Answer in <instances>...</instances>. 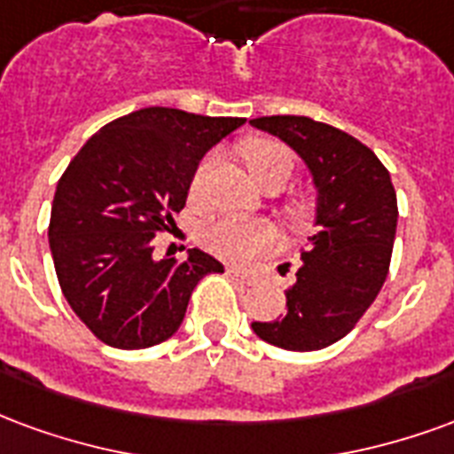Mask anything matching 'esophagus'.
I'll use <instances>...</instances> for the list:
<instances>
[{"label": "esophagus", "mask_w": 454, "mask_h": 454, "mask_svg": "<svg viewBox=\"0 0 454 454\" xmlns=\"http://www.w3.org/2000/svg\"><path fill=\"white\" fill-rule=\"evenodd\" d=\"M224 273H227V278L234 280L237 286H254V283H256V278L249 276V273H244V270H239V268H227Z\"/></svg>", "instance_id": "obj_1"}]
</instances>
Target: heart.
I'll return each mask as SVG.
<instances>
[{"label":"heart","instance_id":"1","mask_svg":"<svg viewBox=\"0 0 454 454\" xmlns=\"http://www.w3.org/2000/svg\"><path fill=\"white\" fill-rule=\"evenodd\" d=\"M237 154L247 164L251 178L261 188L268 186V184L286 186V181L295 168L293 150L286 142L273 140V137H244L237 145ZM213 167V157H205L195 167L193 176H191V188H188L193 203H203ZM286 215L297 230H302L312 223V205L307 200H290L286 205ZM200 244L220 259L244 263V261L273 249L276 247V231L263 223H249V220H237V217H217L200 230Z\"/></svg>","mask_w":454,"mask_h":454}]
</instances>
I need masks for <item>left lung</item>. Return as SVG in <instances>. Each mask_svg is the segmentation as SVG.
<instances>
[{"instance_id":"left-lung-1","label":"left lung","mask_w":454,"mask_h":454,"mask_svg":"<svg viewBox=\"0 0 454 454\" xmlns=\"http://www.w3.org/2000/svg\"><path fill=\"white\" fill-rule=\"evenodd\" d=\"M251 125L286 140L314 174L322 230L302 251L287 309L251 329L270 346L319 350L340 340L385 286L396 234V191L375 152L348 132L304 115H266Z\"/></svg>"}]
</instances>
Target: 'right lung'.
<instances>
[{
  "label": "right lung",
  "instance_id": "right-lung-1",
  "mask_svg": "<svg viewBox=\"0 0 454 454\" xmlns=\"http://www.w3.org/2000/svg\"><path fill=\"white\" fill-rule=\"evenodd\" d=\"M244 118L142 108L91 135L59 176L52 200V261L62 295L96 339L140 350L171 339L198 280L223 263L191 249L152 259L154 234L174 227L198 161Z\"/></svg>",
  "mask_w": 454,
  "mask_h": 454
}]
</instances>
